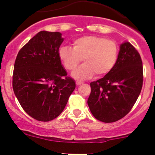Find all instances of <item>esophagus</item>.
I'll use <instances>...</instances> for the list:
<instances>
[{"mask_svg": "<svg viewBox=\"0 0 155 155\" xmlns=\"http://www.w3.org/2000/svg\"><path fill=\"white\" fill-rule=\"evenodd\" d=\"M83 82L82 81H76V84L77 85H80V84H81Z\"/></svg>", "mask_w": 155, "mask_h": 155, "instance_id": "obj_1", "label": "esophagus"}]
</instances>
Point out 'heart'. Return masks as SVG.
Segmentation results:
<instances>
[{"mask_svg":"<svg viewBox=\"0 0 155 155\" xmlns=\"http://www.w3.org/2000/svg\"><path fill=\"white\" fill-rule=\"evenodd\" d=\"M59 57L68 71H72L82 60L84 64L73 73L78 79L90 78L93 75L104 76L110 72L118 61L119 49L116 42L105 37L84 35L73 41V48L63 46Z\"/></svg>","mask_w":155,"mask_h":155,"instance_id":"1","label":"heart"}]
</instances>
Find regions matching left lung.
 Here are the masks:
<instances>
[{"mask_svg":"<svg viewBox=\"0 0 155 155\" xmlns=\"http://www.w3.org/2000/svg\"><path fill=\"white\" fill-rule=\"evenodd\" d=\"M143 65L139 53L130 42L120 46L118 61L102 78L90 83L87 105L95 119L113 123L130 113L143 86Z\"/></svg>","mask_w":155,"mask_h":155,"instance_id":"left-lung-1","label":"left lung"}]
</instances>
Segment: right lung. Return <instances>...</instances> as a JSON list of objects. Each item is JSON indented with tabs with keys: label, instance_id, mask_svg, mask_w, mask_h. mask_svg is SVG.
Here are the masks:
<instances>
[{
	"label": "right lung",
	"instance_id": "1",
	"mask_svg": "<svg viewBox=\"0 0 155 155\" xmlns=\"http://www.w3.org/2000/svg\"><path fill=\"white\" fill-rule=\"evenodd\" d=\"M63 41L61 32L39 31L19 50L14 65L15 94L25 112L39 121L57 118L76 86L59 57Z\"/></svg>",
	"mask_w": 155,
	"mask_h": 155
}]
</instances>
